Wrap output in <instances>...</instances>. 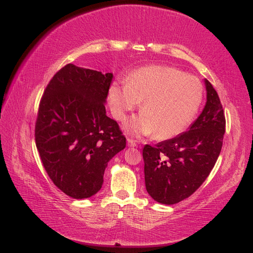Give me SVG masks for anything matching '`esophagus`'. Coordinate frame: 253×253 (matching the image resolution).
<instances>
[{"instance_id":"obj_1","label":"esophagus","mask_w":253,"mask_h":253,"mask_svg":"<svg viewBox=\"0 0 253 253\" xmlns=\"http://www.w3.org/2000/svg\"><path fill=\"white\" fill-rule=\"evenodd\" d=\"M127 145L129 147H137V142H135L133 139L128 138L127 139Z\"/></svg>"}]
</instances>
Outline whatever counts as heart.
Wrapping results in <instances>:
<instances>
[{
	"mask_svg": "<svg viewBox=\"0 0 253 253\" xmlns=\"http://www.w3.org/2000/svg\"><path fill=\"white\" fill-rule=\"evenodd\" d=\"M114 118L124 121L142 103V111L127 122L125 130L133 135L172 139L184 132L199 112L203 85L197 77L165 65L135 69L128 81L113 82L108 93Z\"/></svg>",
	"mask_w": 253,
	"mask_h": 253,
	"instance_id": "b5f03b06",
	"label": "heart"
}]
</instances>
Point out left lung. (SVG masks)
I'll use <instances>...</instances> for the list:
<instances>
[{
	"label": "left lung",
	"mask_w": 253,
	"mask_h": 253,
	"mask_svg": "<svg viewBox=\"0 0 253 253\" xmlns=\"http://www.w3.org/2000/svg\"><path fill=\"white\" fill-rule=\"evenodd\" d=\"M206 103L189 129L177 137L143 148L148 194L161 204L190 197L210 175L221 152L225 118L219 96L204 79Z\"/></svg>",
	"instance_id": "1"
}]
</instances>
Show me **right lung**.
<instances>
[{"label": "right lung", "mask_w": 253, "mask_h": 253, "mask_svg": "<svg viewBox=\"0 0 253 253\" xmlns=\"http://www.w3.org/2000/svg\"><path fill=\"white\" fill-rule=\"evenodd\" d=\"M112 78L67 64L42 97L36 147L53 184L74 199L98 192L108 163L126 147L118 123L106 115Z\"/></svg>", "instance_id": "add662e5"}]
</instances>
